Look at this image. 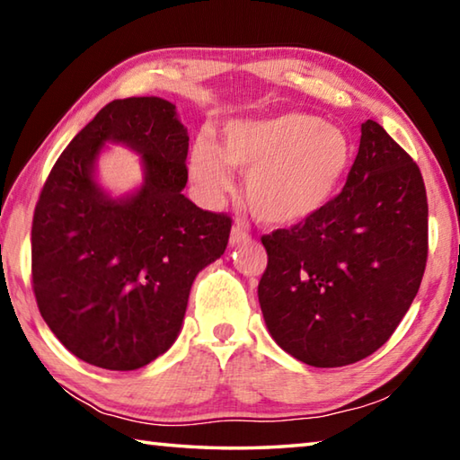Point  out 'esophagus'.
Here are the masks:
<instances>
[{
  "mask_svg": "<svg viewBox=\"0 0 460 460\" xmlns=\"http://www.w3.org/2000/svg\"><path fill=\"white\" fill-rule=\"evenodd\" d=\"M247 239H249V235H247V231H245L243 227H239V225H235V227L231 229V237H229V243H231V247L245 243Z\"/></svg>",
  "mask_w": 460,
  "mask_h": 460,
  "instance_id": "34e87169",
  "label": "esophagus"
}]
</instances>
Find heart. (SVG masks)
I'll use <instances>...</instances> for the list:
<instances>
[{"instance_id": "obj_1", "label": "heart", "mask_w": 460, "mask_h": 460, "mask_svg": "<svg viewBox=\"0 0 460 460\" xmlns=\"http://www.w3.org/2000/svg\"><path fill=\"white\" fill-rule=\"evenodd\" d=\"M353 144L337 126L300 111L237 119L219 147L199 137L189 170L207 200L231 190V170L245 172L243 199L268 227H296L321 215L341 192L353 166Z\"/></svg>"}]
</instances>
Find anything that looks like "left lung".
Segmentation results:
<instances>
[{
  "label": "left lung",
  "mask_w": 460,
  "mask_h": 460,
  "mask_svg": "<svg viewBox=\"0 0 460 460\" xmlns=\"http://www.w3.org/2000/svg\"><path fill=\"white\" fill-rule=\"evenodd\" d=\"M261 243L268 268L258 296L271 339L313 367L361 361L398 329L422 282L428 202L420 168L367 119L339 197Z\"/></svg>",
  "instance_id": "8db88e82"
}]
</instances>
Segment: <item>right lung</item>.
<instances>
[{
	"label": "right lung",
	"mask_w": 460,
	"mask_h": 460,
	"mask_svg": "<svg viewBox=\"0 0 460 460\" xmlns=\"http://www.w3.org/2000/svg\"><path fill=\"white\" fill-rule=\"evenodd\" d=\"M107 143L140 155L143 184L113 198L96 181ZM189 131L160 97L115 99L54 164L32 223L38 308L81 361L134 371L166 353L182 329L194 278L219 260L227 215L184 197Z\"/></svg>",
	"instance_id": "1"
}]
</instances>
